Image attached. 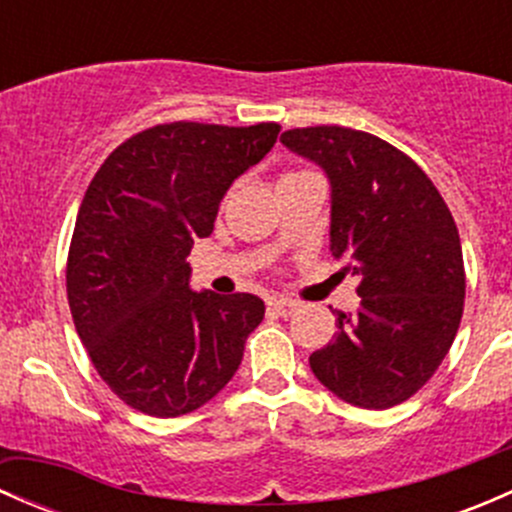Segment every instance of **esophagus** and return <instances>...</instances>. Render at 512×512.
<instances>
[{
	"mask_svg": "<svg viewBox=\"0 0 512 512\" xmlns=\"http://www.w3.org/2000/svg\"><path fill=\"white\" fill-rule=\"evenodd\" d=\"M267 307H270L275 314H280V317H289V314H292L299 304L289 297H270Z\"/></svg>",
	"mask_w": 512,
	"mask_h": 512,
	"instance_id": "1",
	"label": "esophagus"
}]
</instances>
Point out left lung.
I'll return each mask as SVG.
<instances>
[{
	"instance_id": "obj_1",
	"label": "left lung",
	"mask_w": 512,
	"mask_h": 512,
	"mask_svg": "<svg viewBox=\"0 0 512 512\" xmlns=\"http://www.w3.org/2000/svg\"><path fill=\"white\" fill-rule=\"evenodd\" d=\"M289 151L332 183V257L359 277L356 312L309 356L314 376L359 409L411 399L456 339L466 297L458 227L426 173L399 148L344 126L292 128Z\"/></svg>"
}]
</instances>
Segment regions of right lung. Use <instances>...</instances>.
<instances>
[{
  "mask_svg": "<svg viewBox=\"0 0 512 512\" xmlns=\"http://www.w3.org/2000/svg\"><path fill=\"white\" fill-rule=\"evenodd\" d=\"M277 133V123H158L96 170L71 237L66 294L91 364L131 409L190 414L235 376L265 302L193 292L185 257Z\"/></svg>",
  "mask_w": 512,
  "mask_h": 512,
  "instance_id": "right-lung-1",
  "label": "right lung"
}]
</instances>
